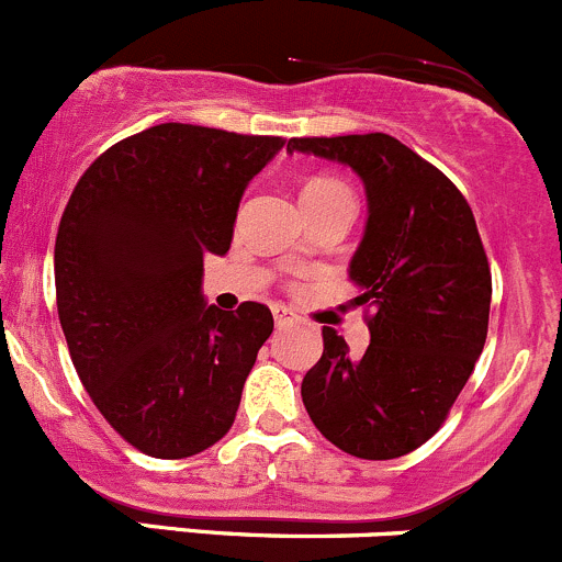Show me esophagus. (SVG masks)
Instances as JSON below:
<instances>
[{"label":"esophagus","mask_w":562,"mask_h":562,"mask_svg":"<svg viewBox=\"0 0 562 562\" xmlns=\"http://www.w3.org/2000/svg\"><path fill=\"white\" fill-rule=\"evenodd\" d=\"M273 319H276V327H286V325H292V322H294V314L289 308H283V305H276Z\"/></svg>","instance_id":"obj_1"}]
</instances>
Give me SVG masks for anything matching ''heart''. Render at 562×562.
I'll return each instance as SVG.
<instances>
[{"label":"heart","instance_id":"b5f03b06","mask_svg":"<svg viewBox=\"0 0 562 562\" xmlns=\"http://www.w3.org/2000/svg\"><path fill=\"white\" fill-rule=\"evenodd\" d=\"M347 191V186L338 180H333V177H325V175H316L311 177V180H305L303 191H300V199L303 202H311V199H322V196H330V193H341Z\"/></svg>","mask_w":562,"mask_h":562}]
</instances>
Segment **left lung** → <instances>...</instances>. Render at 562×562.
<instances>
[{
    "label": "left lung",
    "mask_w": 562,
    "mask_h": 562,
    "mask_svg": "<svg viewBox=\"0 0 562 562\" xmlns=\"http://www.w3.org/2000/svg\"><path fill=\"white\" fill-rule=\"evenodd\" d=\"M286 153L349 166L369 221L349 262L371 344L360 358L333 327L300 396L316 429L358 459H398L451 413L481 358L492 273L468 199L437 166L387 133L289 138Z\"/></svg>",
    "instance_id": "1"
}]
</instances>
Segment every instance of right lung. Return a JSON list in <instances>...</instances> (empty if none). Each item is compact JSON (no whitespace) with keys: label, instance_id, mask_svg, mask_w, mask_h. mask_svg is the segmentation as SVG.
I'll use <instances>...</instances> for the list:
<instances>
[{"label":"right lung","instance_id":"obj_1","mask_svg":"<svg viewBox=\"0 0 562 562\" xmlns=\"http://www.w3.org/2000/svg\"><path fill=\"white\" fill-rule=\"evenodd\" d=\"M281 147L164 122L105 149L70 193L54 246L59 325L94 407L147 457H193L235 424L273 314L204 303V257L229 251L243 191Z\"/></svg>","mask_w":562,"mask_h":562}]
</instances>
